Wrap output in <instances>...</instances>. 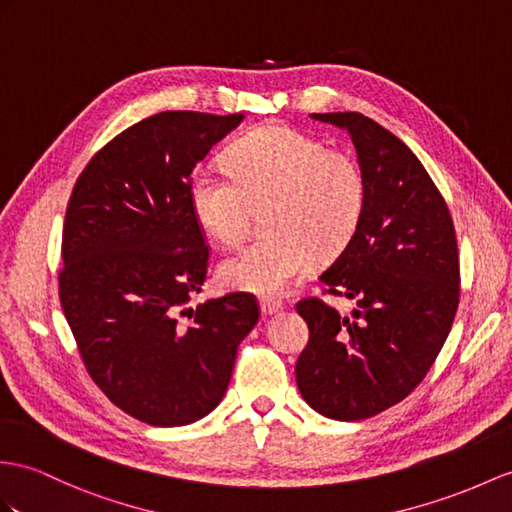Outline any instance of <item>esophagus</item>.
I'll list each match as a JSON object with an SVG mask.
<instances>
[{
    "instance_id": "esophagus-1",
    "label": "esophagus",
    "mask_w": 512,
    "mask_h": 512,
    "mask_svg": "<svg viewBox=\"0 0 512 512\" xmlns=\"http://www.w3.org/2000/svg\"><path fill=\"white\" fill-rule=\"evenodd\" d=\"M282 308V302L276 297H260V310H263V315H273L278 313Z\"/></svg>"
}]
</instances>
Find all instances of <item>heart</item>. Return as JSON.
Segmentation results:
<instances>
[{"label": "heart", "mask_w": 512, "mask_h": 512, "mask_svg": "<svg viewBox=\"0 0 512 512\" xmlns=\"http://www.w3.org/2000/svg\"><path fill=\"white\" fill-rule=\"evenodd\" d=\"M228 171H197L193 215L221 245H239L254 208H265V239L243 247L219 267L236 291L278 295L352 241L367 204L360 162L289 126H263L241 136L226 154Z\"/></svg>", "instance_id": "obj_1"}]
</instances>
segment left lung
Returning <instances> with one entry per match:
<instances>
[{
    "label": "left lung",
    "mask_w": 512,
    "mask_h": 512,
    "mask_svg": "<svg viewBox=\"0 0 512 512\" xmlns=\"http://www.w3.org/2000/svg\"><path fill=\"white\" fill-rule=\"evenodd\" d=\"M350 132L367 178L352 241L321 273L323 295L350 297V317L319 297L295 304L310 339L297 358L299 393L317 413L369 419L426 378L460 302L456 230L419 158L360 112L310 115Z\"/></svg>",
    "instance_id": "obj_1"
}]
</instances>
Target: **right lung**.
I'll return each mask as SVG.
<instances>
[{
	"label": "right lung",
	"instance_id": "1",
	"mask_svg": "<svg viewBox=\"0 0 512 512\" xmlns=\"http://www.w3.org/2000/svg\"><path fill=\"white\" fill-rule=\"evenodd\" d=\"M241 121V112H158L99 149L69 197L62 313L91 380L149 426L206 417L260 317L249 293L186 306L210 260L189 199L193 169Z\"/></svg>",
	"mask_w": 512,
	"mask_h": 512
}]
</instances>
